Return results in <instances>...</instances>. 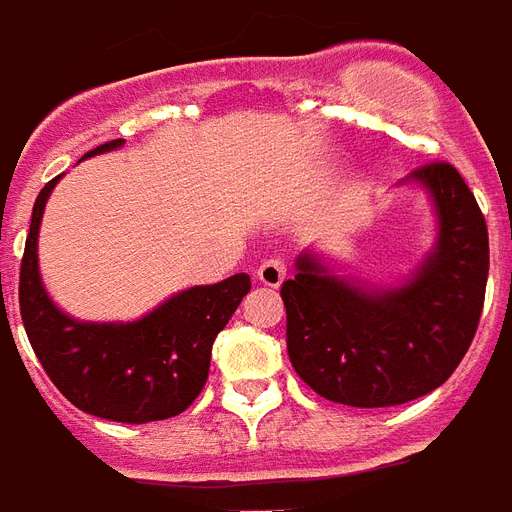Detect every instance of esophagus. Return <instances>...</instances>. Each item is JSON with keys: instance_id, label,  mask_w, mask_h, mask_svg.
Returning a JSON list of instances; mask_svg holds the SVG:
<instances>
[{"instance_id": "obj_1", "label": "esophagus", "mask_w": 512, "mask_h": 512, "mask_svg": "<svg viewBox=\"0 0 512 512\" xmlns=\"http://www.w3.org/2000/svg\"><path fill=\"white\" fill-rule=\"evenodd\" d=\"M284 279H287V265H284L281 257H271V260H265V263L257 268V281L265 284V287H281Z\"/></svg>"}]
</instances>
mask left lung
<instances>
[{
    "mask_svg": "<svg viewBox=\"0 0 512 512\" xmlns=\"http://www.w3.org/2000/svg\"><path fill=\"white\" fill-rule=\"evenodd\" d=\"M404 183L428 191L436 244L398 287L340 276L316 252L281 284L295 372L335 404L377 409L444 385L478 329L489 276V231L462 175L433 162Z\"/></svg>",
    "mask_w": 512,
    "mask_h": 512,
    "instance_id": "obj_1",
    "label": "left lung"
}]
</instances>
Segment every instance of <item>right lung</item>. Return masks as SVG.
Returning <instances> with one entry per match:
<instances>
[{
    "label": "right lung",
    "instance_id": "1",
    "mask_svg": "<svg viewBox=\"0 0 512 512\" xmlns=\"http://www.w3.org/2000/svg\"><path fill=\"white\" fill-rule=\"evenodd\" d=\"M111 140L90 156L122 148ZM63 175L52 177L34 201L20 263V316L28 342L55 388L82 412L143 425L185 412L209 374L212 342L228 324L252 281L247 273L183 289L138 321H79L52 303L39 273V225L44 204Z\"/></svg>",
    "mask_w": 512,
    "mask_h": 512
}]
</instances>
